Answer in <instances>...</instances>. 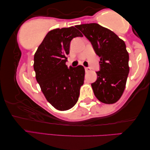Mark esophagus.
Returning <instances> with one entry per match:
<instances>
[{
    "label": "esophagus",
    "instance_id": "esophagus-1",
    "mask_svg": "<svg viewBox=\"0 0 150 150\" xmlns=\"http://www.w3.org/2000/svg\"><path fill=\"white\" fill-rule=\"evenodd\" d=\"M90 70H91V68H90V67H86V68H85V71H86V72H90Z\"/></svg>",
    "mask_w": 150,
    "mask_h": 150
}]
</instances>
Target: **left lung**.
I'll list each match as a JSON object with an SVG mask.
<instances>
[{"label": "left lung", "mask_w": 150, "mask_h": 150, "mask_svg": "<svg viewBox=\"0 0 150 150\" xmlns=\"http://www.w3.org/2000/svg\"><path fill=\"white\" fill-rule=\"evenodd\" d=\"M76 27L89 40L100 57L97 80L91 84L95 96L105 104H114L123 94L129 71L126 44L114 32L97 23Z\"/></svg>", "instance_id": "obj_1"}]
</instances>
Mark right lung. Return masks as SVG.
I'll list each match as a JSON object with an SVG mask.
<instances>
[{
  "label": "right lung",
  "mask_w": 150,
  "mask_h": 150,
  "mask_svg": "<svg viewBox=\"0 0 150 150\" xmlns=\"http://www.w3.org/2000/svg\"><path fill=\"white\" fill-rule=\"evenodd\" d=\"M83 35L75 27L56 28L48 32L34 57L36 78L46 100L56 109L69 110L78 102L84 84L85 70L66 65L70 42Z\"/></svg>",
  "instance_id": "obj_1"
}]
</instances>
